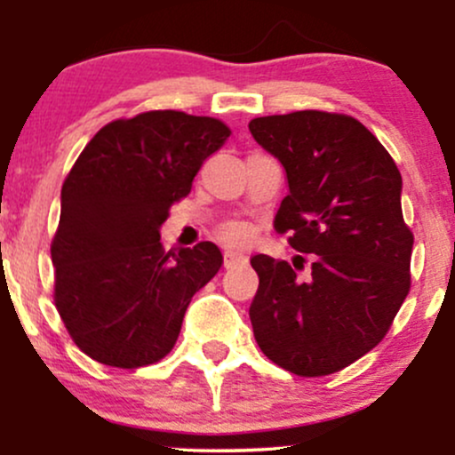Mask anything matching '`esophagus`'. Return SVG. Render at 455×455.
<instances>
[{"instance_id": "1", "label": "esophagus", "mask_w": 455, "mask_h": 455, "mask_svg": "<svg viewBox=\"0 0 455 455\" xmlns=\"http://www.w3.org/2000/svg\"><path fill=\"white\" fill-rule=\"evenodd\" d=\"M245 263H248V259H245L242 252H235V250H227V252H224V267L227 269L237 267V265H245Z\"/></svg>"}]
</instances>
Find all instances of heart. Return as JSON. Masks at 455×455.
<instances>
[{"mask_svg": "<svg viewBox=\"0 0 455 455\" xmlns=\"http://www.w3.org/2000/svg\"><path fill=\"white\" fill-rule=\"evenodd\" d=\"M222 239L228 245H248L252 239V228L245 227V224H231L222 231Z\"/></svg>", "mask_w": 455, "mask_h": 455, "instance_id": "heart-1", "label": "heart"}]
</instances>
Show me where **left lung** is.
Instances as JSON below:
<instances>
[{
	"label": "left lung",
	"instance_id": "8db88e82",
	"mask_svg": "<svg viewBox=\"0 0 455 455\" xmlns=\"http://www.w3.org/2000/svg\"><path fill=\"white\" fill-rule=\"evenodd\" d=\"M250 132L286 171L275 231L310 257V278L267 254L250 259L257 344L297 377H325L372 351L411 289L412 233L402 218V175L355 117L295 111L257 117ZM304 260V257H297Z\"/></svg>",
	"mask_w": 455,
	"mask_h": 455
}]
</instances>
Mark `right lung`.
<instances>
[{
    "label": "right lung",
    "mask_w": 455,
    "mask_h": 455,
    "mask_svg": "<svg viewBox=\"0 0 455 455\" xmlns=\"http://www.w3.org/2000/svg\"><path fill=\"white\" fill-rule=\"evenodd\" d=\"M228 134L213 117L140 113L98 130L68 173L51 243L55 306L96 362L128 370L160 362L192 295L222 267L212 242L166 252L160 227Z\"/></svg>",
    "instance_id": "right-lung-1"
}]
</instances>
